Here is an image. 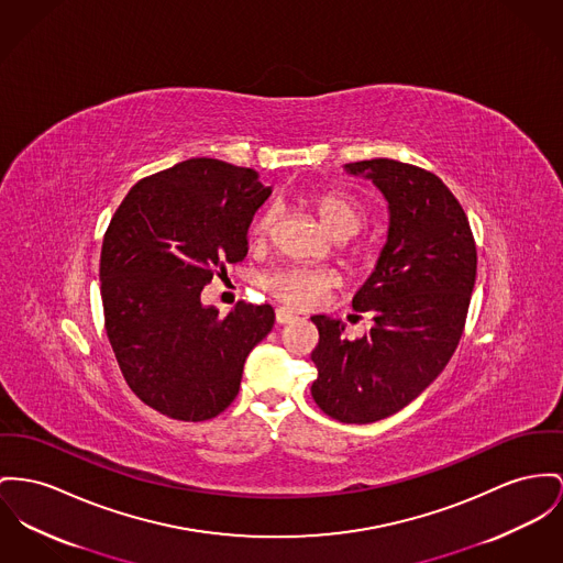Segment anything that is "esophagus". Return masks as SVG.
Returning <instances> with one entry per match:
<instances>
[{
    "mask_svg": "<svg viewBox=\"0 0 563 563\" xmlns=\"http://www.w3.org/2000/svg\"><path fill=\"white\" fill-rule=\"evenodd\" d=\"M275 320H277V324H288V322L297 320V313L292 309H288V307H279L275 311Z\"/></svg>",
    "mask_w": 563,
    "mask_h": 563,
    "instance_id": "1",
    "label": "esophagus"
}]
</instances>
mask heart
<instances>
[{
  "instance_id": "b5f03b06",
  "label": "heart",
  "mask_w": 563,
  "mask_h": 563,
  "mask_svg": "<svg viewBox=\"0 0 563 563\" xmlns=\"http://www.w3.org/2000/svg\"><path fill=\"white\" fill-rule=\"evenodd\" d=\"M316 211L335 236L343 239L354 234L365 222V209L358 198L343 189H329L316 196ZM277 222V209L266 207L263 213L254 220L252 232L254 236L264 239ZM338 275L329 268L290 264L273 271L264 279V288L271 297H275L292 307H313L327 297L331 288H335Z\"/></svg>"
}]
</instances>
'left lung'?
Segmentation results:
<instances>
[{
	"instance_id": "8db88e82",
	"label": "left lung",
	"mask_w": 563,
	"mask_h": 563,
	"mask_svg": "<svg viewBox=\"0 0 563 563\" xmlns=\"http://www.w3.org/2000/svg\"><path fill=\"white\" fill-rule=\"evenodd\" d=\"M388 202V234L352 307L374 327L343 338L345 324L313 316L320 341L311 384L320 410L341 422H375L404 410L449 365L476 282L472 228L440 177L388 157L343 166Z\"/></svg>"
}]
</instances>
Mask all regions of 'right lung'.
I'll list each match as a JSON object with an SVG mask.
<instances>
[{
  "label": "right lung",
  "mask_w": 563,
  "mask_h": 563,
  "mask_svg": "<svg viewBox=\"0 0 563 563\" xmlns=\"http://www.w3.org/2000/svg\"><path fill=\"white\" fill-rule=\"evenodd\" d=\"M271 196L252 168L191 157L128 191L102 241L104 327L134 395L168 418L209 420L234 401L247 354L273 329L271 305L220 318L200 300Z\"/></svg>",
  "instance_id": "add662e5"
}]
</instances>
